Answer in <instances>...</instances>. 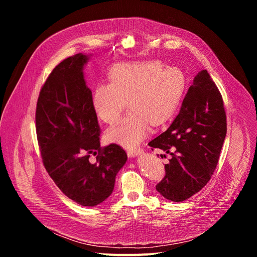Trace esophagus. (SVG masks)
<instances>
[{
  "label": "esophagus",
  "mask_w": 257,
  "mask_h": 257,
  "mask_svg": "<svg viewBox=\"0 0 257 257\" xmlns=\"http://www.w3.org/2000/svg\"><path fill=\"white\" fill-rule=\"evenodd\" d=\"M143 153V149H141V148H138V149H134V150H127V155L128 158H134V157H137V155L142 154Z\"/></svg>",
  "instance_id": "esophagus-1"
}]
</instances>
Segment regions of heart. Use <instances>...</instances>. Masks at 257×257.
Instances as JSON below:
<instances>
[{"label": "heart", "instance_id": "heart-1", "mask_svg": "<svg viewBox=\"0 0 257 257\" xmlns=\"http://www.w3.org/2000/svg\"><path fill=\"white\" fill-rule=\"evenodd\" d=\"M108 80L96 84L91 107L98 120L111 124L127 100L131 111L106 132L108 142L126 148L141 144L151 124L160 126L173 118L186 84L180 68L163 66L159 61L116 64L108 73Z\"/></svg>", "mask_w": 257, "mask_h": 257}]
</instances>
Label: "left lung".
<instances>
[{
  "mask_svg": "<svg viewBox=\"0 0 257 257\" xmlns=\"http://www.w3.org/2000/svg\"><path fill=\"white\" fill-rule=\"evenodd\" d=\"M223 98L206 69L188 90L180 111L170 126L149 146L172 155L165 177L157 184L164 198L179 203L208 183L219 162L226 136Z\"/></svg>",
  "mask_w": 257,
  "mask_h": 257,
  "instance_id": "obj_1",
  "label": "left lung"
}]
</instances>
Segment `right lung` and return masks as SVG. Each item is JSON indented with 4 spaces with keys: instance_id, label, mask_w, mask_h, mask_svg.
I'll list each match as a JSON object with an SVG mask.
<instances>
[{
    "instance_id": "right-lung-1",
    "label": "right lung",
    "mask_w": 257,
    "mask_h": 257,
    "mask_svg": "<svg viewBox=\"0 0 257 257\" xmlns=\"http://www.w3.org/2000/svg\"><path fill=\"white\" fill-rule=\"evenodd\" d=\"M89 59L77 53L53 68L40 92L35 120L47 173L68 198L93 207L111 195L127 155L115 144L100 147L92 92L83 74ZM91 155H97L94 163Z\"/></svg>"
}]
</instances>
